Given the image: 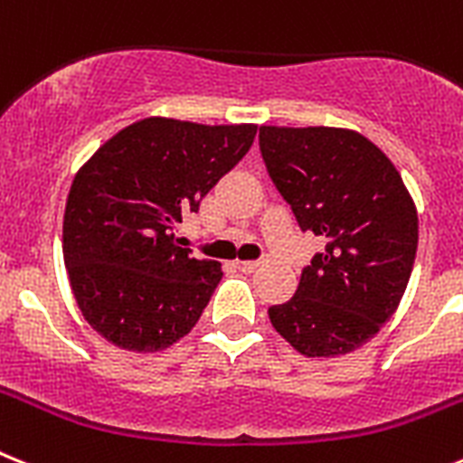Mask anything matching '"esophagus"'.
Here are the masks:
<instances>
[{
    "label": "esophagus",
    "instance_id": "esophagus-1",
    "mask_svg": "<svg viewBox=\"0 0 463 463\" xmlns=\"http://www.w3.org/2000/svg\"><path fill=\"white\" fill-rule=\"evenodd\" d=\"M264 264V260H246V262H236V267H239L243 274H252L255 269H260Z\"/></svg>",
    "mask_w": 463,
    "mask_h": 463
}]
</instances>
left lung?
I'll return each instance as SVG.
<instances>
[{
	"mask_svg": "<svg viewBox=\"0 0 463 463\" xmlns=\"http://www.w3.org/2000/svg\"><path fill=\"white\" fill-rule=\"evenodd\" d=\"M271 183L299 229L326 239L269 321L304 355H342L389 321L412 274L417 211L386 154L345 128H260Z\"/></svg>",
	"mask_w": 463,
	"mask_h": 463,
	"instance_id": "obj_1",
	"label": "left lung"
}]
</instances>
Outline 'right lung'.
I'll list each match as a JSON object with an SVG mask.
<instances>
[{"label": "right lung", "instance_id": "obj_1", "mask_svg": "<svg viewBox=\"0 0 463 463\" xmlns=\"http://www.w3.org/2000/svg\"><path fill=\"white\" fill-rule=\"evenodd\" d=\"M258 126L149 117L118 130L74 175L62 255L96 333L128 351L168 349L196 326L222 271L173 227L239 164Z\"/></svg>", "mask_w": 463, "mask_h": 463}]
</instances>
